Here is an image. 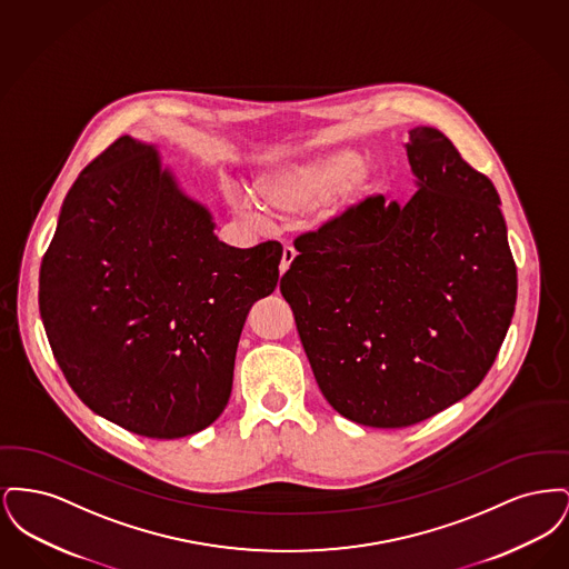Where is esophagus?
Returning <instances> with one entry per match:
<instances>
[{"label": "esophagus", "instance_id": "34e87169", "mask_svg": "<svg viewBox=\"0 0 569 569\" xmlns=\"http://www.w3.org/2000/svg\"><path fill=\"white\" fill-rule=\"evenodd\" d=\"M295 258H297V251L292 247H286L283 256H281V264H279V274H286V272L290 271Z\"/></svg>", "mask_w": 569, "mask_h": 569}]
</instances>
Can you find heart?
<instances>
[{"label": "heart", "mask_w": 569, "mask_h": 569, "mask_svg": "<svg viewBox=\"0 0 569 569\" xmlns=\"http://www.w3.org/2000/svg\"><path fill=\"white\" fill-rule=\"evenodd\" d=\"M378 188V177L369 166H358L352 149L326 151L313 160L271 163L262 168L249 186V198H237L232 209L249 221L290 226L318 209L336 193L318 217L316 226L337 230L348 223Z\"/></svg>", "instance_id": "b5f03b06"}]
</instances>
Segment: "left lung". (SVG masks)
Returning a JSON list of instances; mask_svg holds the SVG:
<instances>
[{"label":"left lung","instance_id":"8db88e82","mask_svg":"<svg viewBox=\"0 0 569 569\" xmlns=\"http://www.w3.org/2000/svg\"><path fill=\"white\" fill-rule=\"evenodd\" d=\"M416 193L307 234L281 277L316 381L348 420L403 429L480 386L512 322L516 264L490 179L409 130Z\"/></svg>","mask_w":569,"mask_h":569}]
</instances>
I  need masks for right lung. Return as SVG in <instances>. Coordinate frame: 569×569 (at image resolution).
Here are the masks:
<instances>
[{"instance_id": "add662e5", "label": "right lung", "mask_w": 569, "mask_h": 569, "mask_svg": "<svg viewBox=\"0 0 569 569\" xmlns=\"http://www.w3.org/2000/svg\"><path fill=\"white\" fill-rule=\"evenodd\" d=\"M281 244L237 249L181 190L156 144L121 136L68 191L40 267V316L84 406L142 437L179 439L228 406L251 305Z\"/></svg>"}]
</instances>
